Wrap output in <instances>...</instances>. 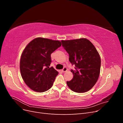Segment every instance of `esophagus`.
I'll list each match as a JSON object with an SVG mask.
<instances>
[{
    "label": "esophagus",
    "mask_w": 123,
    "mask_h": 123,
    "mask_svg": "<svg viewBox=\"0 0 123 123\" xmlns=\"http://www.w3.org/2000/svg\"><path fill=\"white\" fill-rule=\"evenodd\" d=\"M67 68H66V67H64V68L62 69V72H66L67 71Z\"/></svg>",
    "instance_id": "34e87169"
}]
</instances>
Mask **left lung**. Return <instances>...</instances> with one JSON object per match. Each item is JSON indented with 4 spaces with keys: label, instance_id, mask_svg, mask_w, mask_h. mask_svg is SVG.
Instances as JSON below:
<instances>
[{
    "label": "left lung",
    "instance_id": "1",
    "mask_svg": "<svg viewBox=\"0 0 123 123\" xmlns=\"http://www.w3.org/2000/svg\"><path fill=\"white\" fill-rule=\"evenodd\" d=\"M62 46L69 55V61L75 66L71 70L73 79L67 81L72 91L84 93L89 91L97 81L100 73V56L90 41L86 38L62 40Z\"/></svg>",
    "mask_w": 123,
    "mask_h": 123
}]
</instances>
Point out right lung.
<instances>
[{
  "label": "right lung",
  "instance_id": "1",
  "mask_svg": "<svg viewBox=\"0 0 123 123\" xmlns=\"http://www.w3.org/2000/svg\"><path fill=\"white\" fill-rule=\"evenodd\" d=\"M62 45L58 40L38 37L32 40L21 54L20 70L22 78L33 91L43 92L50 89L58 72L49 67L51 54Z\"/></svg>",
  "mask_w": 123,
  "mask_h": 123
}]
</instances>
